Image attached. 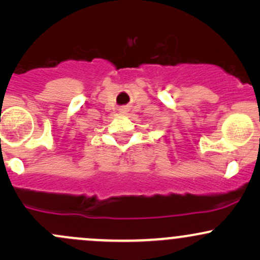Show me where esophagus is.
Returning a JSON list of instances; mask_svg holds the SVG:
<instances>
[{"label": "esophagus", "mask_w": 260, "mask_h": 260, "mask_svg": "<svg viewBox=\"0 0 260 260\" xmlns=\"http://www.w3.org/2000/svg\"><path fill=\"white\" fill-rule=\"evenodd\" d=\"M128 110H129V109H128L127 106H123V107H121V109H120V112L121 113H127Z\"/></svg>", "instance_id": "34e87169"}]
</instances>
